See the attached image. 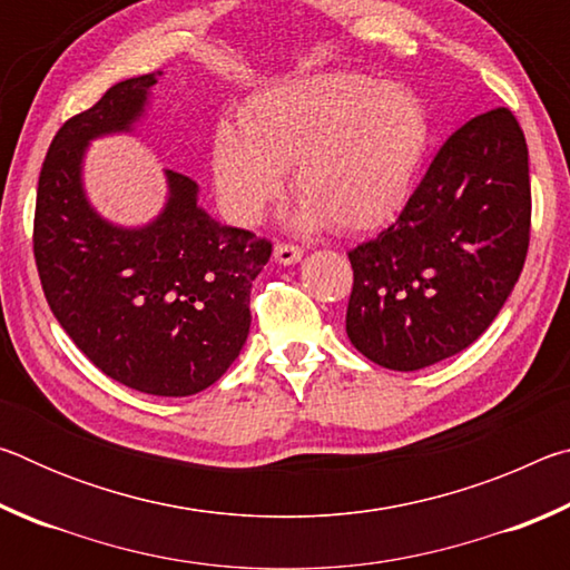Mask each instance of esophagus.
Masks as SVG:
<instances>
[{
	"mask_svg": "<svg viewBox=\"0 0 570 570\" xmlns=\"http://www.w3.org/2000/svg\"><path fill=\"white\" fill-rule=\"evenodd\" d=\"M302 256H304V250L298 248V246H294V244H276L274 246V258H276L278 264H284V266L296 264Z\"/></svg>",
	"mask_w": 570,
	"mask_h": 570,
	"instance_id": "obj_1",
	"label": "esophagus"
}]
</instances>
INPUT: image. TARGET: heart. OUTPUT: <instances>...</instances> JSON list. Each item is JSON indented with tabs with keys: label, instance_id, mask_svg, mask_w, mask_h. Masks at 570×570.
<instances>
[{
	"label": "heart",
	"instance_id": "b5f03b06",
	"mask_svg": "<svg viewBox=\"0 0 570 570\" xmlns=\"http://www.w3.org/2000/svg\"><path fill=\"white\" fill-rule=\"evenodd\" d=\"M240 132L218 125L210 166L220 204L256 226L284 196V170L304 200L298 224L374 230L400 214L430 140L417 95L360 75H314L254 95Z\"/></svg>",
	"mask_w": 570,
	"mask_h": 570
}]
</instances>
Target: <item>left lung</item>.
<instances>
[{"label": "left lung", "mask_w": 570, "mask_h": 570, "mask_svg": "<svg viewBox=\"0 0 570 570\" xmlns=\"http://www.w3.org/2000/svg\"><path fill=\"white\" fill-rule=\"evenodd\" d=\"M528 240L525 135L495 108L452 132L400 218L350 250L346 336L394 372L468 350L513 292Z\"/></svg>", "instance_id": "obj_1"}]
</instances>
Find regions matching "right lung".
Returning <instances> with one entry per match:
<instances>
[{
  "label": "right lung",
  "instance_id": "1",
  "mask_svg": "<svg viewBox=\"0 0 570 570\" xmlns=\"http://www.w3.org/2000/svg\"><path fill=\"white\" fill-rule=\"evenodd\" d=\"M160 72L130 77L52 138L35 208V262L62 330L125 387L188 397L220 380L246 344L250 282L272 244L220 226L198 206L196 180L166 170L156 220L122 228L90 206L82 158L90 140L130 132Z\"/></svg>",
  "mask_w": 570,
  "mask_h": 570
}]
</instances>
